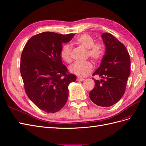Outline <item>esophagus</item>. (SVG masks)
<instances>
[{"label": "esophagus", "instance_id": "esophagus-1", "mask_svg": "<svg viewBox=\"0 0 146 146\" xmlns=\"http://www.w3.org/2000/svg\"><path fill=\"white\" fill-rule=\"evenodd\" d=\"M84 80V78H80V77H78L77 78V81H83Z\"/></svg>", "mask_w": 146, "mask_h": 146}]
</instances>
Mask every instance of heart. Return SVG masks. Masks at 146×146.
<instances>
[{
  "instance_id": "obj_1",
  "label": "heart",
  "mask_w": 146,
  "mask_h": 146,
  "mask_svg": "<svg viewBox=\"0 0 146 146\" xmlns=\"http://www.w3.org/2000/svg\"><path fill=\"white\" fill-rule=\"evenodd\" d=\"M77 44L87 49L89 56L94 60L101 59L104 52V48L101 43H94V40L89 34H82L76 39ZM72 47L68 44H65L62 46L60 56L64 61L69 63L71 59ZM93 69V65L89 61L75 62L69 67V71L80 77H85Z\"/></svg>"
}]
</instances>
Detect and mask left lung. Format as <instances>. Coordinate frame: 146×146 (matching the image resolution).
Returning a JSON list of instances; mask_svg holds the SVG:
<instances>
[{"label": "left lung", "instance_id": "left-lung-1", "mask_svg": "<svg viewBox=\"0 0 146 146\" xmlns=\"http://www.w3.org/2000/svg\"><path fill=\"white\" fill-rule=\"evenodd\" d=\"M102 38L105 54L93 74L102 80H95V86L89 97L95 105L110 107L119 101L125 93L130 74V57L125 46L112 35L103 33Z\"/></svg>", "mask_w": 146, "mask_h": 146}]
</instances>
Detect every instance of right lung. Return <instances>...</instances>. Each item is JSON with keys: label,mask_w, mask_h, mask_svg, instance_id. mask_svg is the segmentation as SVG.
Returning <instances> with one entry per match:
<instances>
[{"label": "right lung", "mask_w": 146, "mask_h": 146, "mask_svg": "<svg viewBox=\"0 0 146 146\" xmlns=\"http://www.w3.org/2000/svg\"><path fill=\"white\" fill-rule=\"evenodd\" d=\"M74 34L45 32L29 39L21 58L20 70L29 99L42 111L54 113L64 106L68 87L76 76L67 73L60 50Z\"/></svg>", "instance_id": "right-lung-1"}]
</instances>
